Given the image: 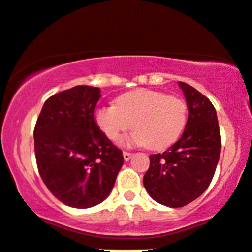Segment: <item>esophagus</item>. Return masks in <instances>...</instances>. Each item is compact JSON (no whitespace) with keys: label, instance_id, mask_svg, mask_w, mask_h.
<instances>
[{"label":"esophagus","instance_id":"34e87169","mask_svg":"<svg viewBox=\"0 0 252 252\" xmlns=\"http://www.w3.org/2000/svg\"><path fill=\"white\" fill-rule=\"evenodd\" d=\"M131 156H133V154L129 153V152H123V158H124V160H126V162H128V160L130 159Z\"/></svg>","mask_w":252,"mask_h":252}]
</instances>
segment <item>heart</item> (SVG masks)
I'll return each mask as SVG.
<instances>
[{"instance_id": "obj_1", "label": "heart", "mask_w": 252, "mask_h": 252, "mask_svg": "<svg viewBox=\"0 0 252 252\" xmlns=\"http://www.w3.org/2000/svg\"><path fill=\"white\" fill-rule=\"evenodd\" d=\"M187 104L178 96L151 89H135L117 99V105H101L95 122L108 139H121L133 123L126 144L164 149L173 144L187 122Z\"/></svg>"}]
</instances>
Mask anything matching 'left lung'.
Masks as SVG:
<instances>
[{"instance_id": "8db88e82", "label": "left lung", "mask_w": 252, "mask_h": 252, "mask_svg": "<svg viewBox=\"0 0 252 252\" xmlns=\"http://www.w3.org/2000/svg\"><path fill=\"white\" fill-rule=\"evenodd\" d=\"M188 106L183 134L163 153L151 154L143 183L149 196L167 207H183L198 198L214 178L221 153L215 106L188 84L178 83Z\"/></svg>"}]
</instances>
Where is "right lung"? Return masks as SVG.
Returning a JSON list of instances; mask_svg holds the SVG:
<instances>
[{"label":"right lung","instance_id":"add662e5","mask_svg":"<svg viewBox=\"0 0 252 252\" xmlns=\"http://www.w3.org/2000/svg\"><path fill=\"white\" fill-rule=\"evenodd\" d=\"M100 89L78 85L50 96L36 122L35 156L49 191L64 205L89 208L112 192L123 153L99 129Z\"/></svg>","mask_w":252,"mask_h":252}]
</instances>
